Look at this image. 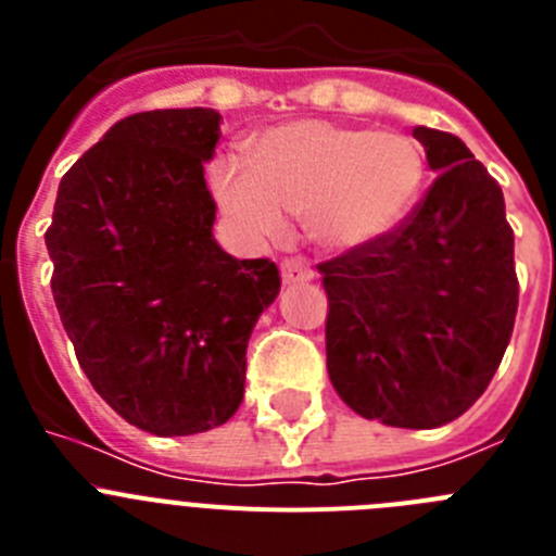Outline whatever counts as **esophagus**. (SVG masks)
I'll return each mask as SVG.
<instances>
[{"mask_svg": "<svg viewBox=\"0 0 556 556\" xmlns=\"http://www.w3.org/2000/svg\"><path fill=\"white\" fill-rule=\"evenodd\" d=\"M312 267L303 258H283L281 262V278L283 283H303L312 281Z\"/></svg>", "mask_w": 556, "mask_h": 556, "instance_id": "34e87169", "label": "esophagus"}]
</instances>
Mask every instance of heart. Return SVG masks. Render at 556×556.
Instances as JSON below:
<instances>
[{
	"mask_svg": "<svg viewBox=\"0 0 556 556\" xmlns=\"http://www.w3.org/2000/svg\"><path fill=\"white\" fill-rule=\"evenodd\" d=\"M424 175V152L404 132L308 119L262 132L250 164L219 161L214 191L255 239L281 233L292 214L306 219L314 242L353 250L401 225Z\"/></svg>",
	"mask_w": 556,
	"mask_h": 556,
	"instance_id": "heart-1",
	"label": "heart"
}]
</instances>
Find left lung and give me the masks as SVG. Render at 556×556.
Segmentation results:
<instances>
[{
	"label": "left lung",
	"mask_w": 556,
	"mask_h": 556,
	"mask_svg": "<svg viewBox=\"0 0 556 556\" xmlns=\"http://www.w3.org/2000/svg\"><path fill=\"white\" fill-rule=\"evenodd\" d=\"M412 136L437 172L424 200L387 236L317 269L339 397L367 420L434 429L493 381L513 337L518 275L493 175L451 132Z\"/></svg>",
	"instance_id": "obj_1"
}]
</instances>
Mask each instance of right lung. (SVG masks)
Masks as SVG:
<instances>
[{
	"label": "right lung",
	"mask_w": 556,
	"mask_h": 556,
	"mask_svg": "<svg viewBox=\"0 0 556 556\" xmlns=\"http://www.w3.org/2000/svg\"><path fill=\"white\" fill-rule=\"evenodd\" d=\"M219 119L166 108L116 122L63 175L47 228L77 362L116 415L159 437L233 417L250 331L281 289L275 262H239L211 236Z\"/></svg>",
	"instance_id": "1"
}]
</instances>
